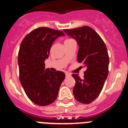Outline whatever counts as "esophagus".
I'll return each mask as SVG.
<instances>
[{"label":"esophagus","mask_w":128,"mask_h":128,"mask_svg":"<svg viewBox=\"0 0 128 128\" xmlns=\"http://www.w3.org/2000/svg\"><path fill=\"white\" fill-rule=\"evenodd\" d=\"M65 76H66V77L70 76L71 74H70V73H68V72H66V73H65Z\"/></svg>","instance_id":"esophagus-1"}]
</instances>
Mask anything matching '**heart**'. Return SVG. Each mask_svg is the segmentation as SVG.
<instances>
[{
  "label": "heart",
  "instance_id": "obj_1",
  "mask_svg": "<svg viewBox=\"0 0 128 128\" xmlns=\"http://www.w3.org/2000/svg\"><path fill=\"white\" fill-rule=\"evenodd\" d=\"M68 40H69V39H68Z\"/></svg>",
  "mask_w": 128,
  "mask_h": 128
}]
</instances>
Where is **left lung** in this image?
Wrapping results in <instances>:
<instances>
[{
  "label": "left lung",
  "instance_id": "1",
  "mask_svg": "<svg viewBox=\"0 0 128 128\" xmlns=\"http://www.w3.org/2000/svg\"><path fill=\"white\" fill-rule=\"evenodd\" d=\"M63 30L77 41L79 46L78 61L86 67L82 80L78 74L72 75L76 81L73 94L78 102L89 104L100 94L108 77L107 48L100 36L90 27Z\"/></svg>",
  "mask_w": 128,
  "mask_h": 128
}]
</instances>
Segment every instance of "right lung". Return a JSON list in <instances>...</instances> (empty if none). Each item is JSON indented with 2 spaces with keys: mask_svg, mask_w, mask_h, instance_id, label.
Here are the masks:
<instances>
[{
  "mask_svg": "<svg viewBox=\"0 0 128 128\" xmlns=\"http://www.w3.org/2000/svg\"><path fill=\"white\" fill-rule=\"evenodd\" d=\"M63 31L48 28H38L29 32L19 48L18 64L20 83L32 102L47 106L56 100L65 74L62 71L45 69L53 42L64 36Z\"/></svg>",
  "mask_w": 128,
  "mask_h": 128,
  "instance_id": "obj_1",
  "label": "right lung"
}]
</instances>
